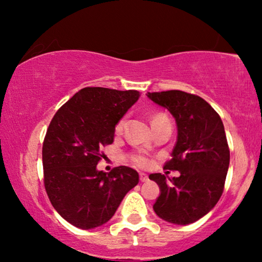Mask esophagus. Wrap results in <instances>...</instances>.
Listing matches in <instances>:
<instances>
[{"mask_svg":"<svg viewBox=\"0 0 262 262\" xmlns=\"http://www.w3.org/2000/svg\"><path fill=\"white\" fill-rule=\"evenodd\" d=\"M139 180H141L142 182H145V181L149 180V177L144 173H141V174H139Z\"/></svg>","mask_w":262,"mask_h":262,"instance_id":"obj_1","label":"esophagus"}]
</instances>
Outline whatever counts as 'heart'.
<instances>
[{
  "label": "heart",
  "instance_id": "heart-1",
  "mask_svg": "<svg viewBox=\"0 0 262 262\" xmlns=\"http://www.w3.org/2000/svg\"><path fill=\"white\" fill-rule=\"evenodd\" d=\"M164 121H169L164 114H156V116L152 117V120H151L152 127L161 123H164ZM124 126H125V118H121L116 125V134H121V131L124 130ZM130 161L135 164L136 167H139V168H145L148 167L149 164L148 157L143 155V154H132V155H130Z\"/></svg>",
  "mask_w": 262,
  "mask_h": 262
}]
</instances>
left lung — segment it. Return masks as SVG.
<instances>
[{
  "instance_id": "obj_1",
  "label": "left lung",
  "mask_w": 262,
  "mask_h": 262,
  "mask_svg": "<svg viewBox=\"0 0 262 262\" xmlns=\"http://www.w3.org/2000/svg\"><path fill=\"white\" fill-rule=\"evenodd\" d=\"M146 95L169 111L178 126L177 144L163 168L179 170L180 177L149 175L161 191L154 211L169 223H194L213 209L224 189L230 151L223 121L198 95L181 91Z\"/></svg>"
}]
</instances>
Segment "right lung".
Segmentation results:
<instances>
[{"label": "right lung", "mask_w": 262, "mask_h": 262, "mask_svg": "<svg viewBox=\"0 0 262 262\" xmlns=\"http://www.w3.org/2000/svg\"><path fill=\"white\" fill-rule=\"evenodd\" d=\"M138 98L137 91L85 87L53 116L42 143L44 185L52 206L74 227L105 224L138 184L130 167L96 169L101 149L112 144L117 123Z\"/></svg>", "instance_id": "obj_1"}]
</instances>
